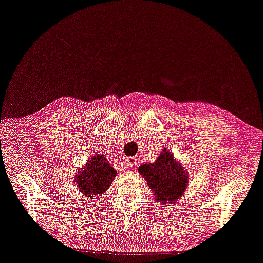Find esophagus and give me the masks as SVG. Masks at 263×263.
I'll return each mask as SVG.
<instances>
[{"instance_id":"esophagus-1","label":"esophagus","mask_w":263,"mask_h":263,"mask_svg":"<svg viewBox=\"0 0 263 263\" xmlns=\"http://www.w3.org/2000/svg\"><path fill=\"white\" fill-rule=\"evenodd\" d=\"M124 162L127 166H128V168H134V166L136 165V163H137V159L134 158V157H127Z\"/></svg>"}]
</instances>
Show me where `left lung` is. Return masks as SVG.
<instances>
[{
  "instance_id": "obj_1",
  "label": "left lung",
  "mask_w": 263,
  "mask_h": 263,
  "mask_svg": "<svg viewBox=\"0 0 263 263\" xmlns=\"http://www.w3.org/2000/svg\"><path fill=\"white\" fill-rule=\"evenodd\" d=\"M138 172L147 181L156 201L162 205L178 203L185 193L190 179L186 168L166 148L161 149L154 163L140 165Z\"/></svg>"
}]
</instances>
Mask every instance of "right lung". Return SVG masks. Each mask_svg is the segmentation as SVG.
<instances>
[{
    "mask_svg": "<svg viewBox=\"0 0 263 263\" xmlns=\"http://www.w3.org/2000/svg\"><path fill=\"white\" fill-rule=\"evenodd\" d=\"M117 174L104 155H94L76 173L74 182L82 194L89 198L101 196L112 184Z\"/></svg>",
    "mask_w": 263,
    "mask_h": 263,
    "instance_id": "right-lung-1",
    "label": "right lung"
}]
</instances>
